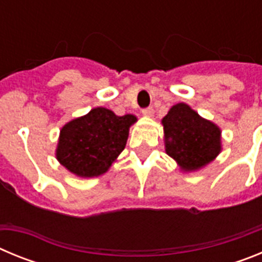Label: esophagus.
<instances>
[{
  "instance_id": "obj_1",
  "label": "esophagus",
  "mask_w": 262,
  "mask_h": 262,
  "mask_svg": "<svg viewBox=\"0 0 262 262\" xmlns=\"http://www.w3.org/2000/svg\"><path fill=\"white\" fill-rule=\"evenodd\" d=\"M154 108L152 107H147V108H144V110H143V115H144V117H147V118H151V117H154Z\"/></svg>"
}]
</instances>
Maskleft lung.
Wrapping results in <instances>:
<instances>
[{"mask_svg": "<svg viewBox=\"0 0 262 262\" xmlns=\"http://www.w3.org/2000/svg\"><path fill=\"white\" fill-rule=\"evenodd\" d=\"M164 144L168 156L182 172H195L209 165L222 152V129L181 102L163 118Z\"/></svg>", "mask_w": 262, "mask_h": 262, "instance_id": "obj_1", "label": "left lung"}]
</instances>
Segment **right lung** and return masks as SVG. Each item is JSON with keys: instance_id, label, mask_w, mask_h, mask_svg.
Wrapping results in <instances>:
<instances>
[{"instance_id": "obj_1", "label": "right lung", "mask_w": 262, "mask_h": 262, "mask_svg": "<svg viewBox=\"0 0 262 262\" xmlns=\"http://www.w3.org/2000/svg\"><path fill=\"white\" fill-rule=\"evenodd\" d=\"M138 118L115 115L106 107H94L69 120L60 129L56 159L77 177L102 176L126 147L129 127Z\"/></svg>"}]
</instances>
